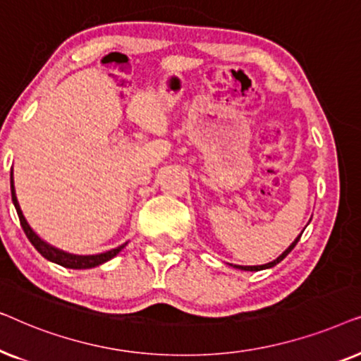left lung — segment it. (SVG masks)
Masks as SVG:
<instances>
[{"instance_id":"1","label":"left lung","mask_w":361,"mask_h":361,"mask_svg":"<svg viewBox=\"0 0 361 361\" xmlns=\"http://www.w3.org/2000/svg\"><path fill=\"white\" fill-rule=\"evenodd\" d=\"M300 235H302V233H300ZM300 235L298 236V238H295V240L293 241V243L289 245V248L286 250L283 255H279L278 258H276L274 261H271V263H266V264H261V266H240V264H230V266H233V268H236V269H241V271H261V269H268V268H273V266H276V264H278V263H281V261H283V259L286 258V256H288V255L290 253V251L294 250V246L298 245V241H299V238H300Z\"/></svg>"}]
</instances>
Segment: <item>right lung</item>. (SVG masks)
<instances>
[{"label": "right lung", "instance_id": "add662e5", "mask_svg": "<svg viewBox=\"0 0 361 361\" xmlns=\"http://www.w3.org/2000/svg\"><path fill=\"white\" fill-rule=\"evenodd\" d=\"M11 197H13V204H14V209L18 212V216H19V221H21V226L24 230V233L31 241L34 248H36L39 253H41L44 258L52 261V263L56 264H61L63 268H71V269H90V268H95V266H100L103 263H106V261H110L111 258H115V256L120 253V251L125 248L128 245L123 243L120 246H116V248H113L110 251H105V253H98V255H73V253H67V251L63 250H59L56 246L49 245L47 241H44L41 236H39L36 231L31 228V225L27 224L26 216H24L21 207H19V202H18V197H16V189H14V179H13V169H11Z\"/></svg>", "mask_w": 361, "mask_h": 361}]
</instances>
